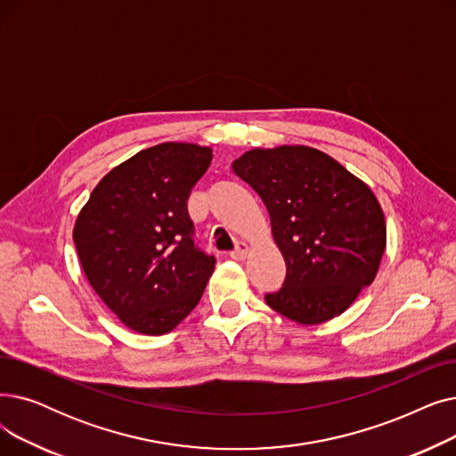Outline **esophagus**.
<instances>
[{
    "label": "esophagus",
    "instance_id": "esophagus-1",
    "mask_svg": "<svg viewBox=\"0 0 456 456\" xmlns=\"http://www.w3.org/2000/svg\"><path fill=\"white\" fill-rule=\"evenodd\" d=\"M248 254V245L247 243H237L235 250L230 254L233 259H237V262H241V259H245Z\"/></svg>",
    "mask_w": 456,
    "mask_h": 456
}]
</instances>
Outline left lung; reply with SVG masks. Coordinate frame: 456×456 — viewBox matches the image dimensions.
<instances>
[{
    "label": "left lung",
    "instance_id": "obj_1",
    "mask_svg": "<svg viewBox=\"0 0 456 456\" xmlns=\"http://www.w3.org/2000/svg\"><path fill=\"white\" fill-rule=\"evenodd\" d=\"M265 204L284 286L265 302L298 324L341 315L373 284L386 250L382 208L370 185L324 151L284 144L252 148L232 163Z\"/></svg>",
    "mask_w": 456,
    "mask_h": 456
}]
</instances>
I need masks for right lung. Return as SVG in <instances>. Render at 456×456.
<instances>
[{
	"label": "right lung",
	"instance_id": "right-lung-1",
	"mask_svg": "<svg viewBox=\"0 0 456 456\" xmlns=\"http://www.w3.org/2000/svg\"><path fill=\"white\" fill-rule=\"evenodd\" d=\"M211 148L161 142L100 180L74 224L91 288L127 329L161 336L194 310L215 257L194 247L187 199Z\"/></svg>",
	"mask_w": 456,
	"mask_h": 456
}]
</instances>
